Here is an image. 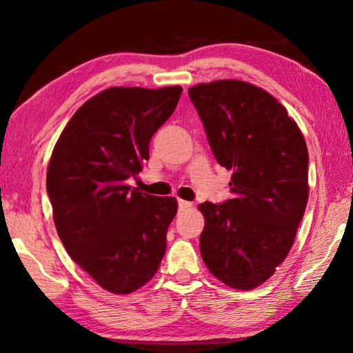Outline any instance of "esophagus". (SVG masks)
<instances>
[{"mask_svg":"<svg viewBox=\"0 0 353 353\" xmlns=\"http://www.w3.org/2000/svg\"><path fill=\"white\" fill-rule=\"evenodd\" d=\"M177 205H179V210H187V208H190V207H191V202L179 199V201H177Z\"/></svg>","mask_w":353,"mask_h":353,"instance_id":"1","label":"esophagus"}]
</instances>
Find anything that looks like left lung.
<instances>
[{"label": "left lung", "instance_id": "obj_1", "mask_svg": "<svg viewBox=\"0 0 353 353\" xmlns=\"http://www.w3.org/2000/svg\"><path fill=\"white\" fill-rule=\"evenodd\" d=\"M221 166L232 170V199L204 202L202 260L236 290L266 282L294 243L308 201L305 139L270 93L236 79L188 90Z\"/></svg>", "mask_w": 353, "mask_h": 353}]
</instances>
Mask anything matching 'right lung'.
Wrapping results in <instances>:
<instances>
[{"label": "right lung", "instance_id": "obj_1", "mask_svg": "<svg viewBox=\"0 0 353 353\" xmlns=\"http://www.w3.org/2000/svg\"><path fill=\"white\" fill-rule=\"evenodd\" d=\"M181 93L179 85L98 93L71 117L48 165L59 238L73 261L113 294L141 288L165 255L177 201L140 193L126 181L149 160V141Z\"/></svg>", "mask_w": 353, "mask_h": 353}]
</instances>
